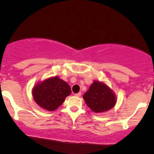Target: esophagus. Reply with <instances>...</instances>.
I'll list each match as a JSON object with an SVG mask.
<instances>
[{
  "mask_svg": "<svg viewBox=\"0 0 154 154\" xmlns=\"http://www.w3.org/2000/svg\"><path fill=\"white\" fill-rule=\"evenodd\" d=\"M75 96H77V97H80V95H81V93H76V94H75Z\"/></svg>",
  "mask_w": 154,
  "mask_h": 154,
  "instance_id": "esophagus-1",
  "label": "esophagus"
}]
</instances>
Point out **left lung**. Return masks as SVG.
Returning <instances> with one entry per match:
<instances>
[{
    "mask_svg": "<svg viewBox=\"0 0 154 154\" xmlns=\"http://www.w3.org/2000/svg\"><path fill=\"white\" fill-rule=\"evenodd\" d=\"M83 99L93 112L103 113L114 107L116 97L114 91L103 82L95 80L88 91L83 95Z\"/></svg>",
    "mask_w": 154,
    "mask_h": 154,
    "instance_id": "8db88e82",
    "label": "left lung"
}]
</instances>
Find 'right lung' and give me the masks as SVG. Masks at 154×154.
Here are the masks:
<instances>
[{
    "instance_id": "right-lung-1",
    "label": "right lung",
    "mask_w": 154,
    "mask_h": 154,
    "mask_svg": "<svg viewBox=\"0 0 154 154\" xmlns=\"http://www.w3.org/2000/svg\"><path fill=\"white\" fill-rule=\"evenodd\" d=\"M71 93L68 83L59 77H51L38 82L32 91L35 103L49 111L58 109Z\"/></svg>"
}]
</instances>
